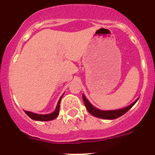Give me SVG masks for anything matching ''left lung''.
<instances>
[{"label":"left lung","instance_id":"8db88e82","mask_svg":"<svg viewBox=\"0 0 155 155\" xmlns=\"http://www.w3.org/2000/svg\"><path fill=\"white\" fill-rule=\"evenodd\" d=\"M82 98H83V101H84V105H85L86 109L88 111V113H91L92 116H95V117H98V118L101 119H105V120H115V119L119 118V117H120V116H122L123 115L125 114L127 111L130 110V109L134 106V104L137 102V100L139 99V98H137L134 103H132L131 105L127 106V107L124 108V109H116V110L103 111L100 110V109L94 107V106L90 103L89 101L86 98V97L84 96V94H82Z\"/></svg>","mask_w":155,"mask_h":155}]
</instances>
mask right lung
<instances>
[{
    "label": "right lung",
    "instance_id": "right-lung-1",
    "mask_svg": "<svg viewBox=\"0 0 155 155\" xmlns=\"http://www.w3.org/2000/svg\"><path fill=\"white\" fill-rule=\"evenodd\" d=\"M64 95V94H63ZM62 96L60 98L58 101V103H57V108L54 110V112L50 114H46V115H42V114H35V113H31V112H28V111H25V113L27 116H28L31 120H38V121H50V120H53L54 119H56L57 117V116L59 115L60 113V104H61V98Z\"/></svg>",
    "mask_w": 155,
    "mask_h": 155
}]
</instances>
